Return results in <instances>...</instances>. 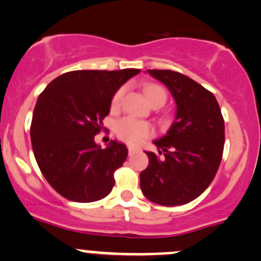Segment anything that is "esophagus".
<instances>
[{
  "label": "esophagus",
  "instance_id": "1",
  "mask_svg": "<svg viewBox=\"0 0 261 261\" xmlns=\"http://www.w3.org/2000/svg\"><path fill=\"white\" fill-rule=\"evenodd\" d=\"M128 150H129V155H132V154H133L134 152H136L137 148H136V147H132V146H129V147H128Z\"/></svg>",
  "mask_w": 261,
  "mask_h": 261
}]
</instances>
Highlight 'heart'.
I'll list each match as a JSON object with an SVG mask.
<instances>
[{
	"label": "heart",
	"mask_w": 261,
	"mask_h": 261,
	"mask_svg": "<svg viewBox=\"0 0 261 261\" xmlns=\"http://www.w3.org/2000/svg\"><path fill=\"white\" fill-rule=\"evenodd\" d=\"M144 95H146L147 100L149 101L152 106L154 104H163L167 100V91L165 90V88L161 87L158 84H147L143 88ZM123 95H124V89L120 88L114 93L112 98V111H118L120 108V104H122ZM114 132L117 134L118 138L120 141L125 142V143L132 144V146H136V144L141 143L143 139L149 138L152 136L153 130L150 128L148 123L142 122V120H137L132 117H125L122 118L120 120H118L115 123Z\"/></svg>",
	"instance_id": "b5f03b06"
}]
</instances>
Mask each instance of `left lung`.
Instances as JSON below:
<instances>
[{"label":"left lung","instance_id":"left-lung-1","mask_svg":"<svg viewBox=\"0 0 261 261\" xmlns=\"http://www.w3.org/2000/svg\"><path fill=\"white\" fill-rule=\"evenodd\" d=\"M171 91L177 113L170 130L154 141L157 155L141 172V190L152 202L179 206L197 198L212 182L222 160L225 123L211 91L181 72L147 70Z\"/></svg>","mask_w":261,"mask_h":261}]
</instances>
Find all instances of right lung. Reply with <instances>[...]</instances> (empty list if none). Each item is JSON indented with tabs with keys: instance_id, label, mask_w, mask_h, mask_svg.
<instances>
[{
	"instance_id": "right-lung-1",
	"label": "right lung",
	"mask_w": 261,
	"mask_h": 261,
	"mask_svg": "<svg viewBox=\"0 0 261 261\" xmlns=\"http://www.w3.org/2000/svg\"><path fill=\"white\" fill-rule=\"evenodd\" d=\"M138 72L69 71L39 95L30 128L32 149L41 173L63 197L94 202L111 193L128 149L117 141L103 149L94 137L103 129L115 91Z\"/></svg>"
}]
</instances>
